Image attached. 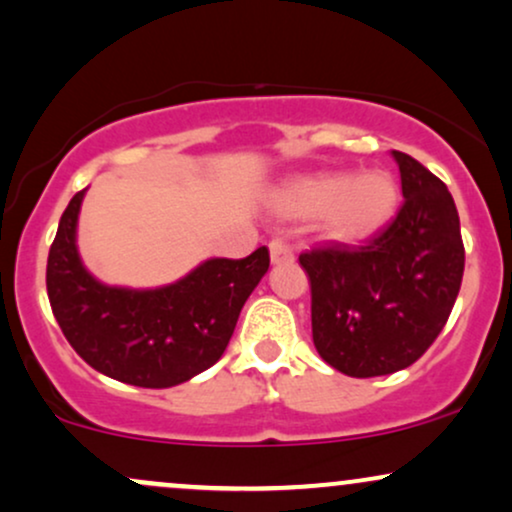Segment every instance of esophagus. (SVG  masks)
I'll list each match as a JSON object with an SVG mask.
<instances>
[{
  "instance_id": "esophagus-1",
  "label": "esophagus",
  "mask_w": 512,
  "mask_h": 512,
  "mask_svg": "<svg viewBox=\"0 0 512 512\" xmlns=\"http://www.w3.org/2000/svg\"><path fill=\"white\" fill-rule=\"evenodd\" d=\"M269 255H272V264H288L295 260L291 245H288L286 240H279V238L269 243Z\"/></svg>"
}]
</instances>
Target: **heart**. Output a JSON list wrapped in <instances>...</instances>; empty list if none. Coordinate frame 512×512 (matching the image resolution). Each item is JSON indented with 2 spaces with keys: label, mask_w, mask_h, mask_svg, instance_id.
Listing matches in <instances>:
<instances>
[{
  "label": "heart",
  "mask_w": 512,
  "mask_h": 512,
  "mask_svg": "<svg viewBox=\"0 0 512 512\" xmlns=\"http://www.w3.org/2000/svg\"><path fill=\"white\" fill-rule=\"evenodd\" d=\"M281 205L293 217L322 221L329 240L360 243L389 224L398 205V186L379 169L357 176L331 171L288 183Z\"/></svg>",
  "instance_id": "obj_1"
}]
</instances>
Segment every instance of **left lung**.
Masks as SVG:
<instances>
[{"label": "left lung", "instance_id": "8db88e82", "mask_svg": "<svg viewBox=\"0 0 512 512\" xmlns=\"http://www.w3.org/2000/svg\"><path fill=\"white\" fill-rule=\"evenodd\" d=\"M403 205L367 245L300 255L312 288V341L348 377H384L420 360L448 322L465 269L446 183L393 150Z\"/></svg>", "mask_w": 512, "mask_h": 512}]
</instances>
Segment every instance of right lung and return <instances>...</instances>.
I'll list each match as a JSON object with an SVG mask.
<instances>
[{"label":"right lung","mask_w":512,"mask_h":512,"mask_svg":"<svg viewBox=\"0 0 512 512\" xmlns=\"http://www.w3.org/2000/svg\"><path fill=\"white\" fill-rule=\"evenodd\" d=\"M85 190L71 197L47 257V295L66 341L97 372L143 389H169L224 355L245 300L269 269V250L212 257L169 286L97 281L78 255Z\"/></svg>","instance_id":"add662e5"}]
</instances>
